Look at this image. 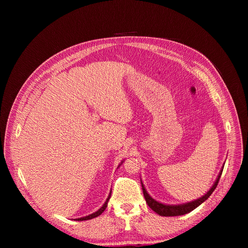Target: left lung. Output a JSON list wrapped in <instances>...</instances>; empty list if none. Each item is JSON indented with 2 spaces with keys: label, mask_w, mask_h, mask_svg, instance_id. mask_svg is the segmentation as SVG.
I'll return each instance as SVG.
<instances>
[{
  "label": "left lung",
  "mask_w": 248,
  "mask_h": 248,
  "mask_svg": "<svg viewBox=\"0 0 248 248\" xmlns=\"http://www.w3.org/2000/svg\"><path fill=\"white\" fill-rule=\"evenodd\" d=\"M223 169L224 167L222 168L218 178L215 182V184L213 185V186H212L210 188V190L205 194L203 195L202 197L194 200V201H191V202H187V203H185V204H180V205H167V204H163V203H160L158 201H156L155 199H153L149 194L148 192L146 191L142 182H141V186H142V190H143V194H144V198L146 200V203L148 204V206L154 211L156 212L157 214H159L160 216H164V217H170V216H181V215H185V214H187L189 213V212H191L192 210H194L196 207H198L200 204H202L205 200L208 199V197L213 193V191L216 189L217 186H218V183H219V180L221 178L222 175V171H223Z\"/></svg>",
  "instance_id": "obj_1"
}]
</instances>
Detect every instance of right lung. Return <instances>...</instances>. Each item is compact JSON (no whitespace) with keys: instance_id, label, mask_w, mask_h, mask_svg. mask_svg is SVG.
<instances>
[{"instance_id":"1","label":"right lung","mask_w":248,"mask_h":248,"mask_svg":"<svg viewBox=\"0 0 248 248\" xmlns=\"http://www.w3.org/2000/svg\"><path fill=\"white\" fill-rule=\"evenodd\" d=\"M122 163H123V162H122ZM111 193H112V191L110 192V194H109L107 200H106V202L103 204V206H102L98 211H96L95 213H93V214H91V215H88V216H86V217H82V218L76 219V221H86V220H90V219L96 218V217H98L99 215H101V214L103 213V212L105 211V209L107 208V206H108V201H109V199H110V197H111Z\"/></svg>"}]
</instances>
